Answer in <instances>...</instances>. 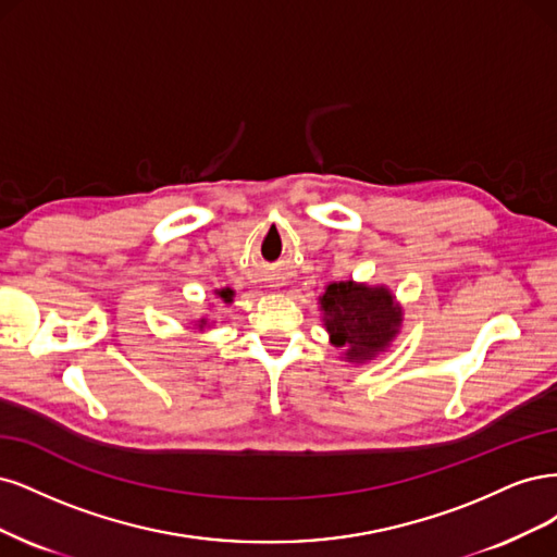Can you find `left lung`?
<instances>
[{
    "instance_id": "left-lung-1",
    "label": "left lung",
    "mask_w": 557,
    "mask_h": 557,
    "mask_svg": "<svg viewBox=\"0 0 557 557\" xmlns=\"http://www.w3.org/2000/svg\"><path fill=\"white\" fill-rule=\"evenodd\" d=\"M319 302L331 343L343 347L351 363L372 361L391 345L403 324V310L386 286L333 282Z\"/></svg>"
}]
</instances>
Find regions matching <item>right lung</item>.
<instances>
[{"label": "right lung", "mask_w": 557, "mask_h": 557, "mask_svg": "<svg viewBox=\"0 0 557 557\" xmlns=\"http://www.w3.org/2000/svg\"><path fill=\"white\" fill-rule=\"evenodd\" d=\"M214 294H218V296H220L224 302H231V300H233V296H236V294H233V289H228V286H226V289L214 292ZM206 324H208V321H206V319H201L199 324H196V326H199V331H203V329H206Z\"/></svg>", "instance_id": "obj_1"}]
</instances>
